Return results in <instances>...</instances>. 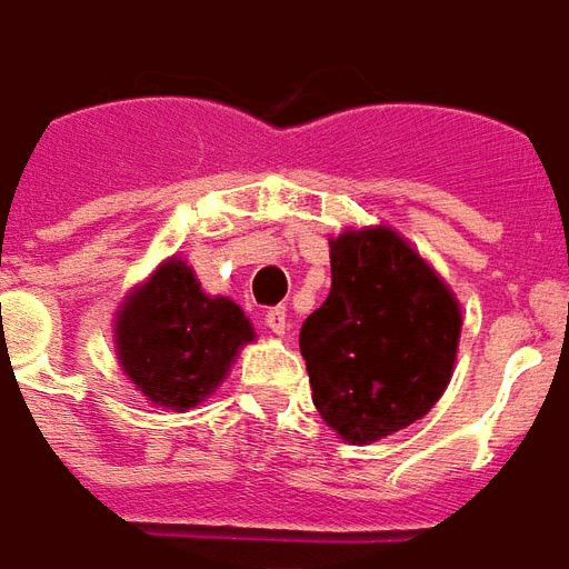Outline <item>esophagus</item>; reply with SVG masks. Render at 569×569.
Returning <instances> with one entry per match:
<instances>
[{
    "label": "esophagus",
    "instance_id": "34e87169",
    "mask_svg": "<svg viewBox=\"0 0 569 569\" xmlns=\"http://www.w3.org/2000/svg\"><path fill=\"white\" fill-rule=\"evenodd\" d=\"M267 327H269V332H276V336H284V332H288V309H269L267 311Z\"/></svg>",
    "mask_w": 569,
    "mask_h": 569
}]
</instances>
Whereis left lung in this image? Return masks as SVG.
Here are the masks:
<instances>
[{
	"label": "left lung",
	"instance_id": "8db88e82",
	"mask_svg": "<svg viewBox=\"0 0 569 569\" xmlns=\"http://www.w3.org/2000/svg\"><path fill=\"white\" fill-rule=\"evenodd\" d=\"M332 288L300 330L311 399L341 441L375 443L422 420L456 369L462 306L390 224L330 237Z\"/></svg>",
	"mask_w": 569,
	"mask_h": 569
}]
</instances>
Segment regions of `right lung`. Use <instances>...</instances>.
Here are the masks:
<instances>
[{"instance_id": "right-lung-1", "label": "right lung", "mask_w": 569, "mask_h": 569, "mask_svg": "<svg viewBox=\"0 0 569 569\" xmlns=\"http://www.w3.org/2000/svg\"><path fill=\"white\" fill-rule=\"evenodd\" d=\"M254 327L230 297H209L182 258L161 260L128 290L113 318L119 369L168 411H191L219 390Z\"/></svg>"}]
</instances>
